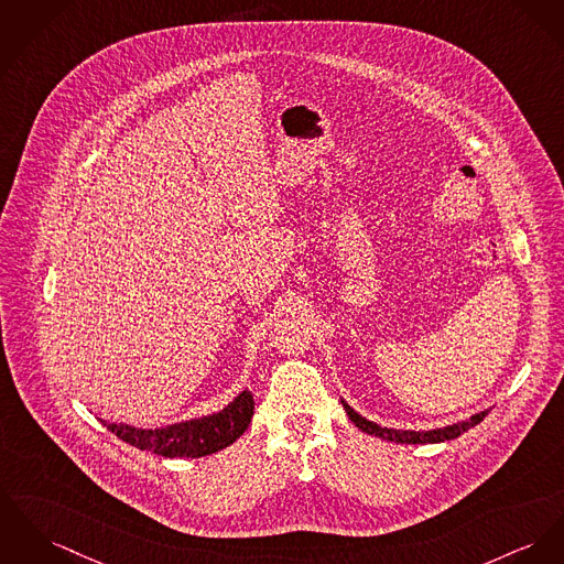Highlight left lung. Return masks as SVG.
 I'll use <instances>...</instances> for the list:
<instances>
[{"label":"left lung","instance_id":"obj_1","mask_svg":"<svg viewBox=\"0 0 564 564\" xmlns=\"http://www.w3.org/2000/svg\"><path fill=\"white\" fill-rule=\"evenodd\" d=\"M344 411L350 416V421L366 434L378 436L382 441H391V443H402V445H427V443H443V441H451L457 438L459 434L468 432L470 427H475L477 423H481L486 419V413L473 414L468 421L462 423H453L447 427H438V430H427V432H411V430H389V427H380L372 421L364 419L361 414L355 413L348 404H344Z\"/></svg>","mask_w":564,"mask_h":564}]
</instances>
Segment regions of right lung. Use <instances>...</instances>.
Masks as SVG:
<instances>
[{
    "mask_svg": "<svg viewBox=\"0 0 564 564\" xmlns=\"http://www.w3.org/2000/svg\"><path fill=\"white\" fill-rule=\"evenodd\" d=\"M254 400L250 391L239 393L225 411L203 419L175 423L162 430H137L102 421L117 438L162 457H203L235 443L250 425Z\"/></svg>",
    "mask_w": 564,
    "mask_h": 564,
    "instance_id": "obj_1",
    "label": "right lung"
}]
</instances>
